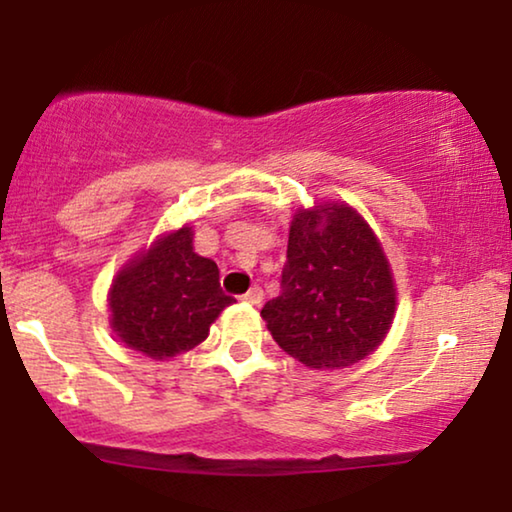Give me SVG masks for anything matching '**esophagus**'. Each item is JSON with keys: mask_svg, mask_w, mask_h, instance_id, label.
<instances>
[{"mask_svg": "<svg viewBox=\"0 0 512 512\" xmlns=\"http://www.w3.org/2000/svg\"><path fill=\"white\" fill-rule=\"evenodd\" d=\"M244 302H249V304H261V302H263V290H261V287H251V290L244 294Z\"/></svg>", "mask_w": 512, "mask_h": 512, "instance_id": "34e87169", "label": "esophagus"}]
</instances>
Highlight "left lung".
<instances>
[{
    "instance_id": "1",
    "label": "left lung",
    "mask_w": 512,
    "mask_h": 512,
    "mask_svg": "<svg viewBox=\"0 0 512 512\" xmlns=\"http://www.w3.org/2000/svg\"><path fill=\"white\" fill-rule=\"evenodd\" d=\"M261 316L309 369H345L381 345L395 316V282L357 210L323 203L294 215L280 294Z\"/></svg>"
}]
</instances>
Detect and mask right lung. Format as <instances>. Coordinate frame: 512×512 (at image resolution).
Returning <instances> with one entry per match:
<instances>
[{
	"mask_svg": "<svg viewBox=\"0 0 512 512\" xmlns=\"http://www.w3.org/2000/svg\"><path fill=\"white\" fill-rule=\"evenodd\" d=\"M234 297L215 261L194 251L191 227L165 234L119 270L110 290V326L131 350L170 359L208 338Z\"/></svg>",
	"mask_w": 512,
	"mask_h": 512,
	"instance_id": "obj_1",
	"label": "right lung"
}]
</instances>
